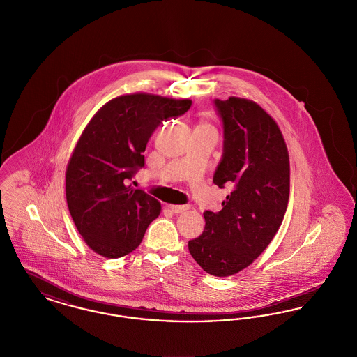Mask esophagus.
<instances>
[{"label": "esophagus", "mask_w": 357, "mask_h": 357, "mask_svg": "<svg viewBox=\"0 0 357 357\" xmlns=\"http://www.w3.org/2000/svg\"><path fill=\"white\" fill-rule=\"evenodd\" d=\"M169 207H170L171 211L172 213H183V211H186L190 208V206L188 204H169Z\"/></svg>", "instance_id": "obj_1"}]
</instances>
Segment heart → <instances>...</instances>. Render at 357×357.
Segmentation results:
<instances>
[{
    "instance_id": "obj_1",
    "label": "heart",
    "mask_w": 357,
    "mask_h": 357,
    "mask_svg": "<svg viewBox=\"0 0 357 357\" xmlns=\"http://www.w3.org/2000/svg\"><path fill=\"white\" fill-rule=\"evenodd\" d=\"M199 126H204V127H211L210 124H207V123H202V124H199Z\"/></svg>"
}]
</instances>
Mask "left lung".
Wrapping results in <instances>:
<instances>
[{"label": "left lung", "instance_id": "left-lung-1", "mask_svg": "<svg viewBox=\"0 0 357 357\" xmlns=\"http://www.w3.org/2000/svg\"><path fill=\"white\" fill-rule=\"evenodd\" d=\"M223 121V155L214 185L230 187L222 210L204 211V233L188 250L204 272L229 277L268 248L288 207L290 163L275 120L257 102L230 96L215 100Z\"/></svg>", "mask_w": 357, "mask_h": 357}]
</instances>
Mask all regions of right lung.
Masks as SVG:
<instances>
[{"mask_svg":"<svg viewBox=\"0 0 357 357\" xmlns=\"http://www.w3.org/2000/svg\"><path fill=\"white\" fill-rule=\"evenodd\" d=\"M190 107V99L127 93L105 102L86 124L69 158L66 195L77 231L95 253L130 255L159 217V201L127 182L144 166L155 128Z\"/></svg>","mask_w":357,"mask_h":357,"instance_id":"1","label":"right lung"}]
</instances>
